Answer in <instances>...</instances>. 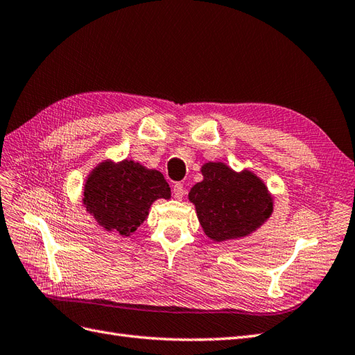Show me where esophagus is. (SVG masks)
Listing matches in <instances>:
<instances>
[{
	"mask_svg": "<svg viewBox=\"0 0 355 355\" xmlns=\"http://www.w3.org/2000/svg\"><path fill=\"white\" fill-rule=\"evenodd\" d=\"M172 195H174L175 199H181L184 196V186L181 183H175L174 187H172Z\"/></svg>",
	"mask_w": 355,
	"mask_h": 355,
	"instance_id": "1",
	"label": "esophagus"
}]
</instances>
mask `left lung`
Returning a JSON list of instances; mask_svg holds the SVG:
<instances>
[{"mask_svg":"<svg viewBox=\"0 0 355 355\" xmlns=\"http://www.w3.org/2000/svg\"><path fill=\"white\" fill-rule=\"evenodd\" d=\"M200 171L204 180L191 187L189 199L209 239L247 236L270 217L272 196L252 172H235L221 162H209Z\"/></svg>","mask_w":355,"mask_h":355,"instance_id":"1","label":"left lung"}]
</instances>
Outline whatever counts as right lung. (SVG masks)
<instances>
[{
	"label": "right lung",
	"instance_id": "right-lung-1",
	"mask_svg": "<svg viewBox=\"0 0 355 355\" xmlns=\"http://www.w3.org/2000/svg\"><path fill=\"white\" fill-rule=\"evenodd\" d=\"M83 196L89 214L101 226L130 236L156 199L171 198V187L159 171L134 160L103 162L87 177Z\"/></svg>",
	"mask_w": 355,
	"mask_h": 355
}]
</instances>
